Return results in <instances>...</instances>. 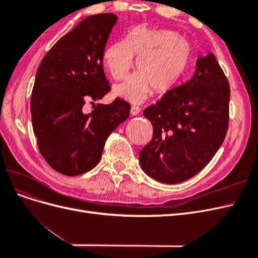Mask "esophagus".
<instances>
[{"mask_svg":"<svg viewBox=\"0 0 258 258\" xmlns=\"http://www.w3.org/2000/svg\"><path fill=\"white\" fill-rule=\"evenodd\" d=\"M140 112H141V108H140L139 106H137V105H132V106H131V110H130L131 115L137 116Z\"/></svg>","mask_w":258,"mask_h":258,"instance_id":"esophagus-1","label":"esophagus"}]
</instances>
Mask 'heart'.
Masks as SVG:
<instances>
[{
	"instance_id": "b5f03b06",
	"label": "heart",
	"mask_w": 258,
	"mask_h": 258,
	"mask_svg": "<svg viewBox=\"0 0 258 258\" xmlns=\"http://www.w3.org/2000/svg\"><path fill=\"white\" fill-rule=\"evenodd\" d=\"M135 57L140 73L116 85L114 93L132 103H142L153 90L166 95L176 88L189 69L192 47L174 31L138 27L127 41L108 46L103 61L115 80H124L136 66Z\"/></svg>"
}]
</instances>
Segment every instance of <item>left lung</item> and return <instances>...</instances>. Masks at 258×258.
Segmentation results:
<instances>
[{
  "mask_svg": "<svg viewBox=\"0 0 258 258\" xmlns=\"http://www.w3.org/2000/svg\"><path fill=\"white\" fill-rule=\"evenodd\" d=\"M196 66L190 81L143 112L153 124V138L140 152V165L158 182L176 184L196 175L213 158L227 134V77L212 52L199 57Z\"/></svg>",
  "mask_w": 258,
  "mask_h": 258,
  "instance_id": "left-lung-1",
  "label": "left lung"
}]
</instances>
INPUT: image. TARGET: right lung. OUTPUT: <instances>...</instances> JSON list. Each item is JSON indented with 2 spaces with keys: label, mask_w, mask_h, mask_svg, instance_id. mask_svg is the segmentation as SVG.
Segmentation results:
<instances>
[{
  "label": "right lung",
  "mask_w": 258,
  "mask_h": 258,
  "mask_svg": "<svg viewBox=\"0 0 258 258\" xmlns=\"http://www.w3.org/2000/svg\"><path fill=\"white\" fill-rule=\"evenodd\" d=\"M117 16L98 14L82 20L54 44L38 66L31 96L37 146L57 172L75 176L95 168L106 140L126 120L130 104H85L111 90L103 70L104 49Z\"/></svg>",
  "instance_id": "right-lung-1"
}]
</instances>
